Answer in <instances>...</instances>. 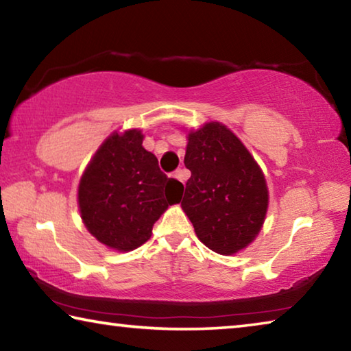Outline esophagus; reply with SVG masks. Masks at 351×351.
<instances>
[{"mask_svg": "<svg viewBox=\"0 0 351 351\" xmlns=\"http://www.w3.org/2000/svg\"><path fill=\"white\" fill-rule=\"evenodd\" d=\"M173 176L176 178L178 181H181L184 186H186V181H187V178H189V175H187V170H176L175 173H173Z\"/></svg>", "mask_w": 351, "mask_h": 351, "instance_id": "esophagus-1", "label": "esophagus"}]
</instances>
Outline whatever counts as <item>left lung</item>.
<instances>
[{
	"label": "left lung",
	"mask_w": 351,
	"mask_h": 351,
	"mask_svg": "<svg viewBox=\"0 0 351 351\" xmlns=\"http://www.w3.org/2000/svg\"><path fill=\"white\" fill-rule=\"evenodd\" d=\"M184 164L192 176L181 207L201 243L232 255L255 240L268 212L269 192L245 144L219 122L190 130Z\"/></svg>",
	"instance_id": "left-lung-1"
}]
</instances>
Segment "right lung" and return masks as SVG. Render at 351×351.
<instances>
[{"mask_svg": "<svg viewBox=\"0 0 351 351\" xmlns=\"http://www.w3.org/2000/svg\"><path fill=\"white\" fill-rule=\"evenodd\" d=\"M144 134L132 128L106 138L80 178L77 203L94 239L128 252L150 239L153 224L181 201L184 186L159 170L142 147Z\"/></svg>", "mask_w": 351, "mask_h": 351, "instance_id": "obj_1", "label": "right lung"}]
</instances>
